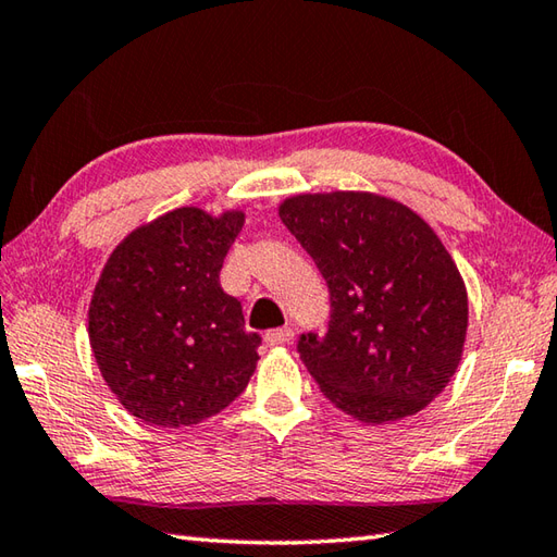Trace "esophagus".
Returning <instances> with one entry per match:
<instances>
[{
  "mask_svg": "<svg viewBox=\"0 0 557 557\" xmlns=\"http://www.w3.org/2000/svg\"><path fill=\"white\" fill-rule=\"evenodd\" d=\"M294 337V331L289 325H282V329H272L265 333V343L268 345H287Z\"/></svg>",
  "mask_w": 557,
  "mask_h": 557,
  "instance_id": "1",
  "label": "esophagus"
}]
</instances>
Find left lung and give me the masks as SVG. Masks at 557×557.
<instances>
[{
  "instance_id": "8db88e82",
  "label": "left lung",
  "mask_w": 557,
  "mask_h": 557,
  "mask_svg": "<svg viewBox=\"0 0 557 557\" xmlns=\"http://www.w3.org/2000/svg\"><path fill=\"white\" fill-rule=\"evenodd\" d=\"M277 212L331 292L329 333L299 341L321 394L367 424L428 408L459 369L468 329L442 238L408 205L367 190L299 193Z\"/></svg>"
}]
</instances>
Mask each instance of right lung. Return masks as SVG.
I'll return each instance as SVG.
<instances>
[{"instance_id": "right-lung-1", "label": "right lung", "mask_w": 557, "mask_h": 557, "mask_svg": "<svg viewBox=\"0 0 557 557\" xmlns=\"http://www.w3.org/2000/svg\"><path fill=\"white\" fill-rule=\"evenodd\" d=\"M244 210L178 207L133 228L106 260L89 304L101 376L129 416L193 428L248 386L260 335L220 285Z\"/></svg>"}]
</instances>
